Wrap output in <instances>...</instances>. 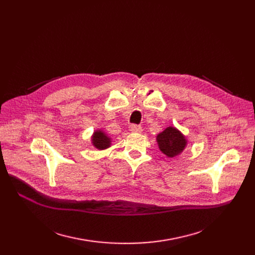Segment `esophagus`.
<instances>
[{
  "instance_id": "esophagus-1",
  "label": "esophagus",
  "mask_w": 255,
  "mask_h": 255,
  "mask_svg": "<svg viewBox=\"0 0 255 255\" xmlns=\"http://www.w3.org/2000/svg\"><path fill=\"white\" fill-rule=\"evenodd\" d=\"M129 129H130V131H131V132H134V133H140V132L142 131L141 127H140V126H138V125H136V124H132V125H130Z\"/></svg>"
}]
</instances>
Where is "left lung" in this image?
<instances>
[{
	"mask_svg": "<svg viewBox=\"0 0 255 255\" xmlns=\"http://www.w3.org/2000/svg\"><path fill=\"white\" fill-rule=\"evenodd\" d=\"M157 142L160 151L170 158L179 155L186 145L184 135L173 127H168L158 134Z\"/></svg>",
	"mask_w": 255,
	"mask_h": 255,
	"instance_id": "left-lung-1",
	"label": "left lung"
}]
</instances>
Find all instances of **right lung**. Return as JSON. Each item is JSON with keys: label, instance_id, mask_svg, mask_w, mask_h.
Masks as SVG:
<instances>
[{"label": "right lung", "instance_id": "add662e5", "mask_svg": "<svg viewBox=\"0 0 255 255\" xmlns=\"http://www.w3.org/2000/svg\"><path fill=\"white\" fill-rule=\"evenodd\" d=\"M92 140H93V144L99 150L106 149L111 145L110 137H107L101 131H96L95 133H94V136H93Z\"/></svg>", "mask_w": 255, "mask_h": 255}]
</instances>
